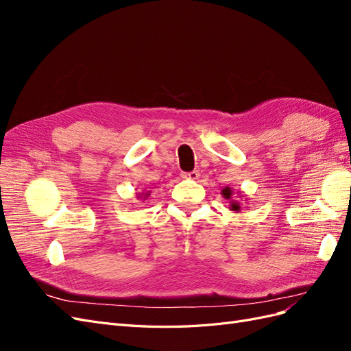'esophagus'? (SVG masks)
<instances>
[{
	"label": "esophagus",
	"mask_w": 351,
	"mask_h": 351,
	"mask_svg": "<svg viewBox=\"0 0 351 351\" xmlns=\"http://www.w3.org/2000/svg\"><path fill=\"white\" fill-rule=\"evenodd\" d=\"M183 177L189 178V180H197L200 177V173L197 171V169H193V171H190V173H184Z\"/></svg>",
	"instance_id": "1"
}]
</instances>
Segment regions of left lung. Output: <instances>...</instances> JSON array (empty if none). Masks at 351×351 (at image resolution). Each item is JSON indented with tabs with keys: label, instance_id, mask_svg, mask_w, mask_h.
<instances>
[{
	"label": "left lung",
	"instance_id": "1",
	"mask_svg": "<svg viewBox=\"0 0 351 351\" xmlns=\"http://www.w3.org/2000/svg\"><path fill=\"white\" fill-rule=\"evenodd\" d=\"M221 195L224 196L226 199L231 200V202H230V209H231V210H236V212H239V210H240V204H239V202H236V200H232V199H231V196H232V189H231V187L222 189V190H221Z\"/></svg>",
	"mask_w": 351,
	"mask_h": 351
}]
</instances>
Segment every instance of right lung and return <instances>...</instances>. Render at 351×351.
I'll return each instance as SVG.
<instances>
[{
  "label": "right lung",
  "instance_id": "obj_1",
  "mask_svg": "<svg viewBox=\"0 0 351 351\" xmlns=\"http://www.w3.org/2000/svg\"><path fill=\"white\" fill-rule=\"evenodd\" d=\"M151 195V192H146V193H141L139 196H137V197H143V200L147 197V196H149Z\"/></svg>",
  "mask_w": 351,
  "mask_h": 351
}]
</instances>
